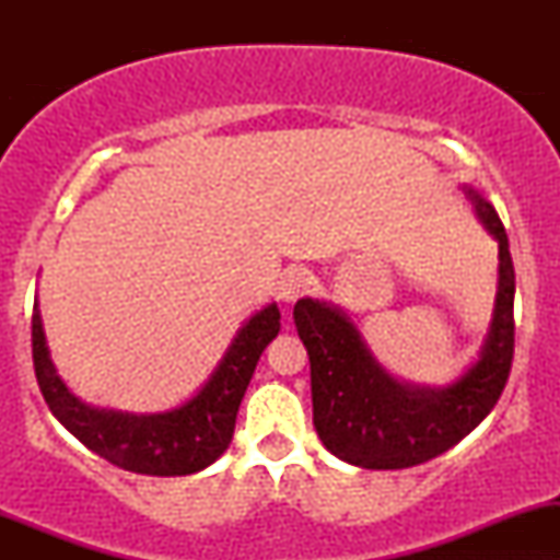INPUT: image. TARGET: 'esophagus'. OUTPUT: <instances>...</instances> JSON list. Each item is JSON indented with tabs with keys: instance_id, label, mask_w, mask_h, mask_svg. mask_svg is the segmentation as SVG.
<instances>
[{
	"instance_id": "34e87169",
	"label": "esophagus",
	"mask_w": 560,
	"mask_h": 560,
	"mask_svg": "<svg viewBox=\"0 0 560 560\" xmlns=\"http://www.w3.org/2000/svg\"><path fill=\"white\" fill-rule=\"evenodd\" d=\"M311 287H313L311 271H305V268H289L279 281V300L281 302L300 300L302 294L311 292Z\"/></svg>"
}]
</instances>
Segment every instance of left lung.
Masks as SVG:
<instances>
[{
	"label": "left lung",
	"instance_id": "obj_1",
	"mask_svg": "<svg viewBox=\"0 0 560 560\" xmlns=\"http://www.w3.org/2000/svg\"><path fill=\"white\" fill-rule=\"evenodd\" d=\"M466 195L498 240V298L479 361L442 389L397 382L378 365L339 307L302 298L294 326L311 358L313 427L331 455L361 468L427 464L477 429L503 395L513 363V273L508 236L479 191Z\"/></svg>",
	"mask_w": 560,
	"mask_h": 560
}]
</instances>
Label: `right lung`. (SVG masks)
Segmentation results:
<instances>
[{"mask_svg": "<svg viewBox=\"0 0 560 560\" xmlns=\"http://www.w3.org/2000/svg\"><path fill=\"white\" fill-rule=\"evenodd\" d=\"M279 329L281 313L271 302L236 331L213 376L191 400L150 416L120 413L81 402L57 376L38 305H34L31 318V345L38 389L55 419L75 440L126 471L147 477H186L215 464L226 453L255 365Z\"/></svg>", "mask_w": 560, "mask_h": 560, "instance_id": "obj_1", "label": "right lung"}]
</instances>
